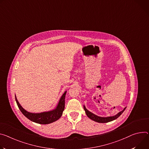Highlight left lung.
<instances>
[{
  "label": "left lung",
  "mask_w": 149,
  "mask_h": 149,
  "mask_svg": "<svg viewBox=\"0 0 149 149\" xmlns=\"http://www.w3.org/2000/svg\"><path fill=\"white\" fill-rule=\"evenodd\" d=\"M126 107H125L124 109L118 112L117 114H116L114 116H107V117H102V116H97L95 114H94L93 113L90 112L89 111H88L87 109L86 106L84 105V109L85 111V112L87 115V116L91 120L95 121V122H97V123H109V122H111V121H112L116 119H117L122 113H123L124 112V111L125 110Z\"/></svg>",
  "instance_id": "left-lung-1"
}]
</instances>
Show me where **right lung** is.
<instances>
[{
  "mask_svg": "<svg viewBox=\"0 0 149 149\" xmlns=\"http://www.w3.org/2000/svg\"><path fill=\"white\" fill-rule=\"evenodd\" d=\"M66 91L61 97L59 102L55 109L40 113H33L26 111L22 107L15 95V100L19 110L22 114L30 120L40 124H49L58 120L62 115L65 109V99Z\"/></svg>",
  "mask_w": 149,
  "mask_h": 149,
  "instance_id": "add662e5",
  "label": "right lung"
}]
</instances>
